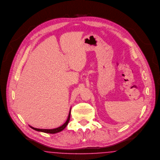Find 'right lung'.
<instances>
[{"label": "right lung", "mask_w": 160, "mask_h": 160, "mask_svg": "<svg viewBox=\"0 0 160 160\" xmlns=\"http://www.w3.org/2000/svg\"><path fill=\"white\" fill-rule=\"evenodd\" d=\"M71 115V109L69 112V114L68 118L67 120V121L64 123L63 125H62L61 126L59 127V128H53V129H40V128H32V126H29L31 128H32V129L38 131V132H43V133H51V134H54V133H57L58 132H61L62 130H63L65 128H66V126H67V124H68V122L70 121V118Z\"/></svg>", "instance_id": "right-lung-1"}]
</instances>
